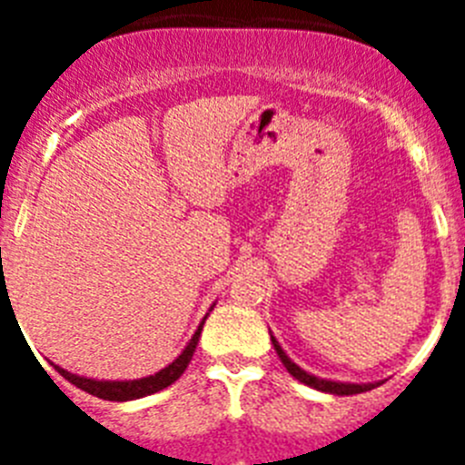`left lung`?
Here are the masks:
<instances>
[{"instance_id": "8db88e82", "label": "left lung", "mask_w": 465, "mask_h": 465, "mask_svg": "<svg viewBox=\"0 0 465 465\" xmlns=\"http://www.w3.org/2000/svg\"><path fill=\"white\" fill-rule=\"evenodd\" d=\"M272 338V347L274 351H277L279 361L283 363V368L291 372V375L295 377L298 381H302V384L312 386V389H316V391H323V393H332V396H354V393H363V391H371V389H375V386H380L381 381H368V384H351V381H332V380H322V377L316 375H310L307 371H302L300 365H295L293 361L286 356V351L282 349V344L277 342V338L274 335H270Z\"/></svg>"}]
</instances>
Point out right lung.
I'll return each mask as SVG.
<instances>
[{
    "mask_svg": "<svg viewBox=\"0 0 465 465\" xmlns=\"http://www.w3.org/2000/svg\"><path fill=\"white\" fill-rule=\"evenodd\" d=\"M212 307H209V312H212ZM207 316H204V319H207ZM204 319L200 322L195 335H193L191 342L186 344V349H183L182 354L176 356V359L172 361L167 368H163V371L155 372V375L139 377V380L114 381V380H90V377L74 375V372L64 371V368H60V365H55V371L60 372L64 380L72 381L74 386L84 389L85 393H90V396H97V398H104V401L123 402V401H134V398L151 396V393H158V391H163V389H167L170 384H174V381L183 375V371H186L188 363H191V359H193V351H195V347H197L200 332H203Z\"/></svg>",
    "mask_w": 465,
    "mask_h": 465,
    "instance_id": "obj_1",
    "label": "right lung"
}]
</instances>
